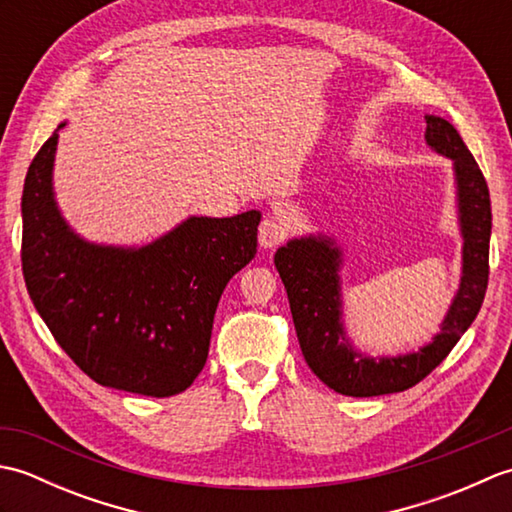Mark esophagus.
<instances>
[{"label": "esophagus", "instance_id": "esophagus-1", "mask_svg": "<svg viewBox=\"0 0 512 512\" xmlns=\"http://www.w3.org/2000/svg\"><path fill=\"white\" fill-rule=\"evenodd\" d=\"M286 224L279 220V217H264L262 224H259V246L262 248H275L281 242H284L286 237Z\"/></svg>", "mask_w": 512, "mask_h": 512}]
</instances>
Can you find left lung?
Listing matches in <instances>:
<instances>
[{
	"instance_id": "8db88e82",
	"label": "left lung",
	"mask_w": 512,
	"mask_h": 512,
	"mask_svg": "<svg viewBox=\"0 0 512 512\" xmlns=\"http://www.w3.org/2000/svg\"><path fill=\"white\" fill-rule=\"evenodd\" d=\"M424 140L436 154L453 162L455 204L462 235V277L440 332L398 356L358 352L345 332L341 268L343 248L330 235L292 237L277 248L275 266L284 281L297 339L308 367L330 389L343 396L372 398L396 394L431 374L460 336L471 328L488 286V242H491V195L486 180L464 145L458 129L440 116L427 114Z\"/></svg>"
}]
</instances>
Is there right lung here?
Returning a JSON list of instances; mask_svg holds the SVG:
<instances>
[{
  "instance_id": "add662e5",
  "label": "right lung",
  "mask_w": 512,
  "mask_h": 512,
  "mask_svg": "<svg viewBox=\"0 0 512 512\" xmlns=\"http://www.w3.org/2000/svg\"><path fill=\"white\" fill-rule=\"evenodd\" d=\"M61 127L30 162L21 195L28 295L63 352L96 383L176 396L202 372L217 303L255 257L262 213L191 215L143 246L88 242L54 198Z\"/></svg>"
}]
</instances>
